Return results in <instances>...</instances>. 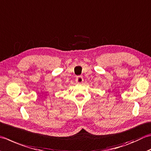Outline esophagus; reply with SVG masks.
Returning <instances> with one entry per match:
<instances>
[{"label": "esophagus", "instance_id": "esophagus-1", "mask_svg": "<svg viewBox=\"0 0 151 151\" xmlns=\"http://www.w3.org/2000/svg\"><path fill=\"white\" fill-rule=\"evenodd\" d=\"M83 81H84L83 77H82V76H78L76 78V83H78V84H82V82H83Z\"/></svg>", "mask_w": 151, "mask_h": 151}]
</instances>
